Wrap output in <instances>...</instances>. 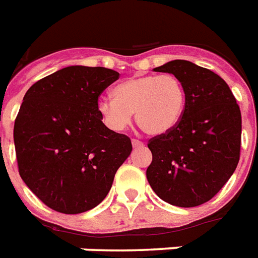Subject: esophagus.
I'll use <instances>...</instances> for the list:
<instances>
[{
    "mask_svg": "<svg viewBox=\"0 0 258 258\" xmlns=\"http://www.w3.org/2000/svg\"><path fill=\"white\" fill-rule=\"evenodd\" d=\"M133 146L135 147V149H139V147H143V142L138 141V139H133Z\"/></svg>",
    "mask_w": 258,
    "mask_h": 258,
    "instance_id": "34e87169",
    "label": "esophagus"
}]
</instances>
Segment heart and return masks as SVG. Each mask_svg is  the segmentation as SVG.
Segmentation results:
<instances>
[{"label":"heart","mask_w":258,"mask_h":258,"mask_svg":"<svg viewBox=\"0 0 258 258\" xmlns=\"http://www.w3.org/2000/svg\"><path fill=\"white\" fill-rule=\"evenodd\" d=\"M113 96L100 97L97 111L112 131L131 124L133 113L145 133L162 135L178 124L186 107V89L172 74L141 75L127 79L113 89Z\"/></svg>","instance_id":"b5f03b06"}]
</instances>
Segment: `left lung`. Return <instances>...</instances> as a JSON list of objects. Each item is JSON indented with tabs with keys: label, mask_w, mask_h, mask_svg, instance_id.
Here are the masks:
<instances>
[{
	"label": "left lung",
	"mask_w": 258,
	"mask_h": 258,
	"mask_svg": "<svg viewBox=\"0 0 258 258\" xmlns=\"http://www.w3.org/2000/svg\"><path fill=\"white\" fill-rule=\"evenodd\" d=\"M178 76L186 107L178 124L149 141L153 162L146 175L161 200L179 208L208 202L236 170L241 151V111L224 79L186 60L154 68Z\"/></svg>",
	"instance_id": "obj_1"
}]
</instances>
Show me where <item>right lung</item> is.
Returning a JSON list of instances; mask_svg holds the SVG:
<instances>
[{"label":"right lung","instance_id":"obj_1","mask_svg":"<svg viewBox=\"0 0 258 258\" xmlns=\"http://www.w3.org/2000/svg\"><path fill=\"white\" fill-rule=\"evenodd\" d=\"M117 79L108 68L72 66L25 93L13 131L18 172L48 208L79 214L97 206L131 154V139L107 128L97 111Z\"/></svg>","mask_w":258,"mask_h":258}]
</instances>
